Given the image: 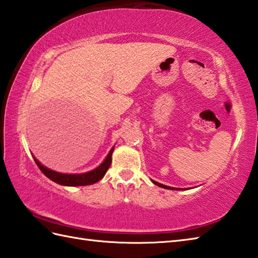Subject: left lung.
Wrapping results in <instances>:
<instances>
[{"label":"left lung","mask_w":258,"mask_h":258,"mask_svg":"<svg viewBox=\"0 0 258 258\" xmlns=\"http://www.w3.org/2000/svg\"><path fill=\"white\" fill-rule=\"evenodd\" d=\"M153 183H154L155 185H157V186H160V187H163V188H166V189H178V188H174V187H169V186H166V185H163V184H161V183H157V182H155V180H152Z\"/></svg>","instance_id":"obj_1"}]
</instances>
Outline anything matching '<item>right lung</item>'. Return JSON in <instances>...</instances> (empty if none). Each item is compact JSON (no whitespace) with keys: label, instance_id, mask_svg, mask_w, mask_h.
Masks as SVG:
<instances>
[{"label":"right lung","instance_id":"right-lung-1","mask_svg":"<svg viewBox=\"0 0 258 258\" xmlns=\"http://www.w3.org/2000/svg\"><path fill=\"white\" fill-rule=\"evenodd\" d=\"M113 151H114V147H112V150L109 151L108 155L106 156V158L104 160V162L100 166L96 167L95 169H93V171L83 173V174H63V173L52 171V169L43 166L35 157L33 158H34L36 165L41 169L42 173L44 174L46 177L53 180V182H55L59 185H64V186H84V185L94 184L103 178L104 175H105V173L107 172L108 167L111 166Z\"/></svg>","mask_w":258,"mask_h":258}]
</instances>
